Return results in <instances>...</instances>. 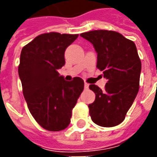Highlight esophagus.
Instances as JSON below:
<instances>
[{"mask_svg": "<svg viewBox=\"0 0 157 157\" xmlns=\"http://www.w3.org/2000/svg\"><path fill=\"white\" fill-rule=\"evenodd\" d=\"M84 87H85L86 89H87L89 87V84L88 83H86V82H85V84H84Z\"/></svg>", "mask_w": 157, "mask_h": 157, "instance_id": "obj_1", "label": "esophagus"}]
</instances>
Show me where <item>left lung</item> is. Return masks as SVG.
Segmentation results:
<instances>
[{
    "label": "left lung",
    "instance_id": "left-lung-1",
    "mask_svg": "<svg viewBox=\"0 0 157 157\" xmlns=\"http://www.w3.org/2000/svg\"><path fill=\"white\" fill-rule=\"evenodd\" d=\"M92 43L98 54L97 67L108 80L104 90L92 84L95 101L89 113L96 124L113 127L124 120L140 87L141 62L135 43L119 33L94 30L81 34Z\"/></svg>",
    "mask_w": 157,
    "mask_h": 157
}]
</instances>
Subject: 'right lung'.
I'll list each match as a JSON object with an SVG mask.
<instances>
[{
  "mask_svg": "<svg viewBox=\"0 0 157 157\" xmlns=\"http://www.w3.org/2000/svg\"><path fill=\"white\" fill-rule=\"evenodd\" d=\"M77 37L78 34L44 33L21 52L18 75L24 98L34 119L49 131L68 127L72 109L84 89L82 78L67 82L58 72L65 63V49Z\"/></svg>",
  "mask_w": 157,
  "mask_h": 157,
  "instance_id": "1",
  "label": "right lung"
}]
</instances>
